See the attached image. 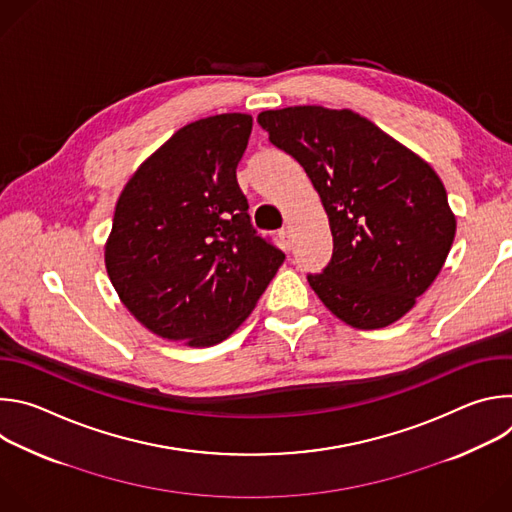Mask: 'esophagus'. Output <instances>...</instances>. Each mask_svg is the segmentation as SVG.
<instances>
[{"label":"esophagus","instance_id":"1","mask_svg":"<svg viewBox=\"0 0 512 512\" xmlns=\"http://www.w3.org/2000/svg\"><path fill=\"white\" fill-rule=\"evenodd\" d=\"M279 239H281V243H283V249H291V231H289V227H285V229H281L279 231Z\"/></svg>","mask_w":512,"mask_h":512}]
</instances>
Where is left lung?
I'll list each match as a JSON object with an SVG mask.
<instances>
[{
    "mask_svg": "<svg viewBox=\"0 0 512 512\" xmlns=\"http://www.w3.org/2000/svg\"><path fill=\"white\" fill-rule=\"evenodd\" d=\"M257 119L306 170L328 214L334 253L324 273L308 275L316 296L358 330L403 318L440 275L456 237L440 176L350 109L300 105Z\"/></svg>",
    "mask_w": 512,
    "mask_h": 512,
    "instance_id": "1",
    "label": "left lung"
}]
</instances>
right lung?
Returning a JSON list of instances; mask_svg holds the SVG:
<instances>
[{"instance_id": "obj_1", "label": "right lung", "mask_w": 512, "mask_h": 512, "mask_svg": "<svg viewBox=\"0 0 512 512\" xmlns=\"http://www.w3.org/2000/svg\"><path fill=\"white\" fill-rule=\"evenodd\" d=\"M251 127L247 113L184 125L117 198L107 275L129 314L160 338L194 348L223 342L285 259L255 235L237 184Z\"/></svg>"}]
</instances>
